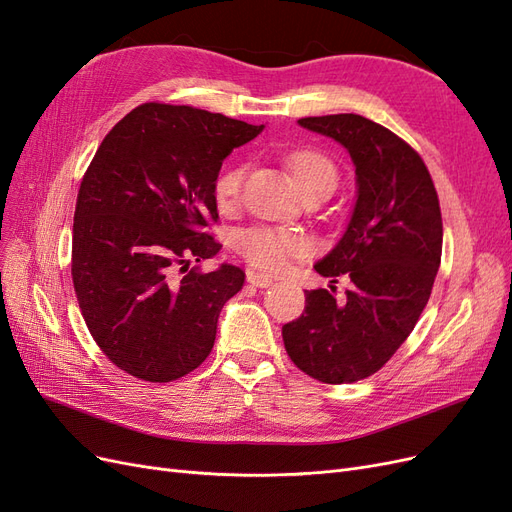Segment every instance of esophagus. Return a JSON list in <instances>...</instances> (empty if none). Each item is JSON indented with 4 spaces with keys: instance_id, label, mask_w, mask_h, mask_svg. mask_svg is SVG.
Returning <instances> with one entry per match:
<instances>
[{
    "instance_id": "esophagus-1",
    "label": "esophagus",
    "mask_w": 512,
    "mask_h": 512,
    "mask_svg": "<svg viewBox=\"0 0 512 512\" xmlns=\"http://www.w3.org/2000/svg\"><path fill=\"white\" fill-rule=\"evenodd\" d=\"M247 282H250L256 288H269L273 284V280H271L269 275H262V273H256V271L247 273Z\"/></svg>"
}]
</instances>
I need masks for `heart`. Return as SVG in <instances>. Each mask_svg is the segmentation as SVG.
Listing matches in <instances>:
<instances>
[{
  "label": "heart",
  "mask_w": 512,
  "mask_h": 512,
  "mask_svg": "<svg viewBox=\"0 0 512 512\" xmlns=\"http://www.w3.org/2000/svg\"><path fill=\"white\" fill-rule=\"evenodd\" d=\"M286 164L292 173L294 183L303 192L312 188H335L337 185V168L335 164L314 149H299L290 153ZM245 179V166L232 164L224 168L213 183V196L220 209H230L239 203L241 188ZM239 254L252 262L262 271H282L290 258L303 256L307 252V243L303 237L286 232L280 228L254 226L241 230L237 235Z\"/></svg>",
  "instance_id": "b5f03b06"
}]
</instances>
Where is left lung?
<instances>
[{
	"label": "left lung",
	"mask_w": 512,
	"mask_h": 512,
	"mask_svg": "<svg viewBox=\"0 0 512 512\" xmlns=\"http://www.w3.org/2000/svg\"><path fill=\"white\" fill-rule=\"evenodd\" d=\"M352 158L356 200L342 239L318 260L324 277L348 275L346 299L305 290V312L284 324L286 352L320 382L363 380L391 359L429 301L442 258V215L421 156L367 117L299 119ZM333 288V286H331Z\"/></svg>",
	"instance_id": "left-lung-1"
}]
</instances>
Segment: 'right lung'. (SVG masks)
<instances>
[{
  "label": "right lung",
  "instance_id": "add662e5",
  "mask_svg": "<svg viewBox=\"0 0 512 512\" xmlns=\"http://www.w3.org/2000/svg\"><path fill=\"white\" fill-rule=\"evenodd\" d=\"M265 126L149 102L104 136L81 181L72 282L91 337L119 369L170 382L203 363L245 273L190 267L222 250L213 183Z\"/></svg>",
  "mask_w": 512,
  "mask_h": 512
}]
</instances>
